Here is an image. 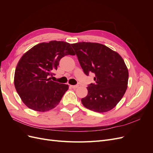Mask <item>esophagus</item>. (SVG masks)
<instances>
[{
	"mask_svg": "<svg viewBox=\"0 0 153 153\" xmlns=\"http://www.w3.org/2000/svg\"><path fill=\"white\" fill-rule=\"evenodd\" d=\"M78 86V85H70V87H71V88H73V89H76V88H77Z\"/></svg>",
	"mask_w": 153,
	"mask_h": 153,
	"instance_id": "obj_1",
	"label": "esophagus"
}]
</instances>
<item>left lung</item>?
I'll use <instances>...</instances> for the list:
<instances>
[{"label":"left lung","mask_w":153,"mask_h":153,"mask_svg":"<svg viewBox=\"0 0 153 153\" xmlns=\"http://www.w3.org/2000/svg\"><path fill=\"white\" fill-rule=\"evenodd\" d=\"M83 71L95 75L94 84L88 85L87 96L81 100L85 107L105 112L114 108L127 89L128 70L124 60L105 45L79 42L71 44Z\"/></svg>","instance_id":"left-lung-1"}]
</instances>
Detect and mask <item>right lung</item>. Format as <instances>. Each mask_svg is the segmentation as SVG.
I'll use <instances>...</instances> for the list:
<instances>
[{"label": "right lung", "instance_id": "right-lung-1", "mask_svg": "<svg viewBox=\"0 0 153 153\" xmlns=\"http://www.w3.org/2000/svg\"><path fill=\"white\" fill-rule=\"evenodd\" d=\"M67 55H75L69 43L51 41L35 45L18 62L15 86L24 104L32 110L46 112L56 106L68 89L67 84L50 80L59 61Z\"/></svg>", "mask_w": 153, "mask_h": 153}]
</instances>
